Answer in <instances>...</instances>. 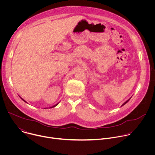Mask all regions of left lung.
Returning a JSON list of instances; mask_svg holds the SVG:
<instances>
[{
    "label": "left lung",
    "instance_id": "1",
    "mask_svg": "<svg viewBox=\"0 0 155 155\" xmlns=\"http://www.w3.org/2000/svg\"><path fill=\"white\" fill-rule=\"evenodd\" d=\"M129 100H127V101H126V102H124V104H123V105H124V104H126V103H127V102H128V101H129Z\"/></svg>",
    "mask_w": 155,
    "mask_h": 155
}]
</instances>
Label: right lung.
Listing matches in <instances>:
<instances>
[{"label": "right lung", "mask_w": 155, "mask_h": 155, "mask_svg": "<svg viewBox=\"0 0 155 155\" xmlns=\"http://www.w3.org/2000/svg\"><path fill=\"white\" fill-rule=\"evenodd\" d=\"M21 99H22V98H21ZM23 101H25V102H26V101H25V100H24V99H23ZM58 105V104H56V105H53V107H56V105ZM50 108H51V107H50Z\"/></svg>", "instance_id": "right-lung-1"}]
</instances>
